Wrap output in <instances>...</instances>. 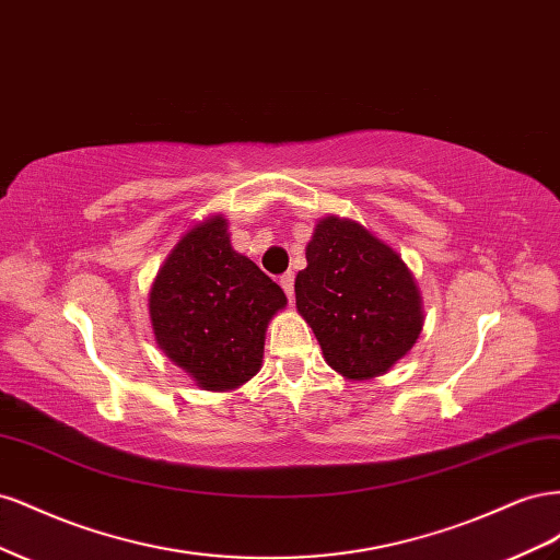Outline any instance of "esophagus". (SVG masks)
Returning <instances> with one entry per match:
<instances>
[{
	"label": "esophagus",
	"instance_id": "1",
	"mask_svg": "<svg viewBox=\"0 0 560 560\" xmlns=\"http://www.w3.org/2000/svg\"><path fill=\"white\" fill-rule=\"evenodd\" d=\"M280 287L284 290V294L287 296H294V273H284L282 278H280Z\"/></svg>",
	"mask_w": 560,
	"mask_h": 560
}]
</instances>
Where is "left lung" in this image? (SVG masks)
I'll return each instance as SVG.
<instances>
[{
	"instance_id": "left-lung-1",
	"label": "left lung",
	"mask_w": 560,
	"mask_h": 560,
	"mask_svg": "<svg viewBox=\"0 0 560 560\" xmlns=\"http://www.w3.org/2000/svg\"><path fill=\"white\" fill-rule=\"evenodd\" d=\"M299 270L296 311L325 362L348 381L387 374L425 325L422 296L401 254L360 222L322 217Z\"/></svg>"
}]
</instances>
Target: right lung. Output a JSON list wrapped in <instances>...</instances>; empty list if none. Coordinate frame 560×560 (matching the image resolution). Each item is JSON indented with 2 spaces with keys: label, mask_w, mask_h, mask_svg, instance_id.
Instances as JSON below:
<instances>
[{
  "label": "right lung",
  "mask_w": 560,
  "mask_h": 560,
  "mask_svg": "<svg viewBox=\"0 0 560 560\" xmlns=\"http://www.w3.org/2000/svg\"><path fill=\"white\" fill-rule=\"evenodd\" d=\"M284 308L280 284L233 249L224 214L186 229L149 290L156 346L210 393L259 374L268 322Z\"/></svg>",
  "instance_id": "1"
}]
</instances>
